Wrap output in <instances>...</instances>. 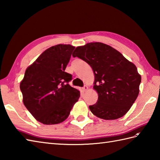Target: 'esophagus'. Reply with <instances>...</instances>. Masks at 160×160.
I'll list each match as a JSON object with an SVG mask.
<instances>
[{"instance_id":"esophagus-1","label":"esophagus","mask_w":160,"mask_h":160,"mask_svg":"<svg viewBox=\"0 0 160 160\" xmlns=\"http://www.w3.org/2000/svg\"><path fill=\"white\" fill-rule=\"evenodd\" d=\"M82 90H83L84 91H87V90H88V87H87V85H84V87L82 88Z\"/></svg>"}]
</instances>
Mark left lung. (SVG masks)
I'll return each instance as SVG.
<instances>
[{
  "label": "left lung",
  "mask_w": 160,
  "mask_h": 160,
  "mask_svg": "<svg viewBox=\"0 0 160 160\" xmlns=\"http://www.w3.org/2000/svg\"><path fill=\"white\" fill-rule=\"evenodd\" d=\"M85 61L95 75L97 102L89 106L93 115L116 120L130 109L138 96L141 76L136 66L113 47L102 42L78 47L72 54Z\"/></svg>",
  "instance_id": "obj_1"
}]
</instances>
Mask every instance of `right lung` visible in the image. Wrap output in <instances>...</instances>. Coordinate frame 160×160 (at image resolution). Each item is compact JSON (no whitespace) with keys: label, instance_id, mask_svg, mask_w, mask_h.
Returning a JSON list of instances; mask_svg holds the SVG:
<instances>
[{"label":"right lung","instance_id":"add662e5","mask_svg":"<svg viewBox=\"0 0 160 160\" xmlns=\"http://www.w3.org/2000/svg\"><path fill=\"white\" fill-rule=\"evenodd\" d=\"M74 49L61 44L47 49L28 67L20 84L24 105L44 124L65 120L79 99L80 91L69 84L72 76L64 71Z\"/></svg>","mask_w":160,"mask_h":160}]
</instances>
